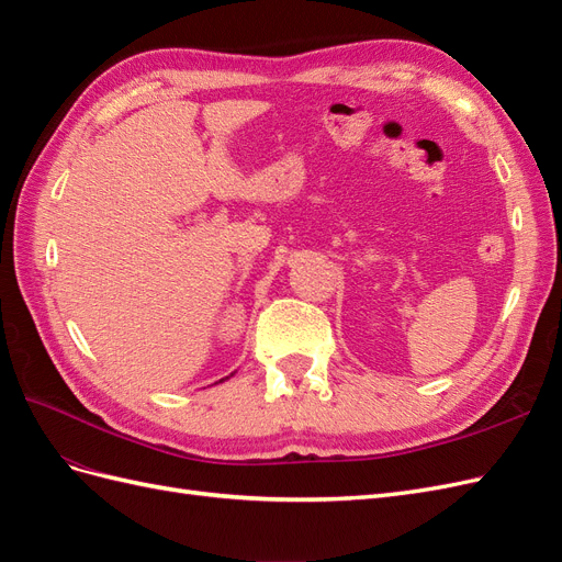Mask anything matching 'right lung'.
<instances>
[{
  "label": "right lung",
  "instance_id": "obj_1",
  "mask_svg": "<svg viewBox=\"0 0 562 562\" xmlns=\"http://www.w3.org/2000/svg\"><path fill=\"white\" fill-rule=\"evenodd\" d=\"M232 375H234V372H232ZM232 375H227V378H223V380H220V382H225V380H229V378H232Z\"/></svg>",
  "mask_w": 562,
  "mask_h": 562
}]
</instances>
